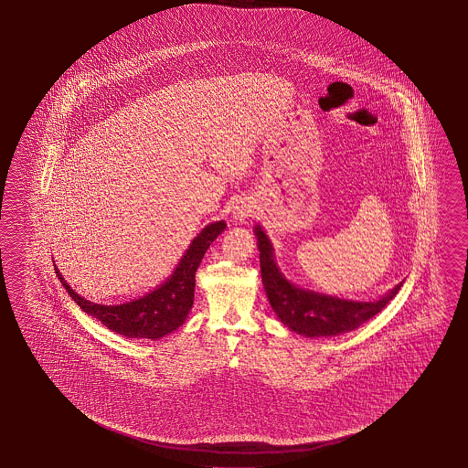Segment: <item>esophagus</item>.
Wrapping results in <instances>:
<instances>
[{
    "label": "esophagus",
    "mask_w": 468,
    "mask_h": 468,
    "mask_svg": "<svg viewBox=\"0 0 468 468\" xmlns=\"http://www.w3.org/2000/svg\"><path fill=\"white\" fill-rule=\"evenodd\" d=\"M254 216V206L249 203L247 199H239L238 203L232 207V218L236 221L242 222Z\"/></svg>",
    "instance_id": "esophagus-1"
}]
</instances>
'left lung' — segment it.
<instances>
[{
  "mask_svg": "<svg viewBox=\"0 0 468 468\" xmlns=\"http://www.w3.org/2000/svg\"><path fill=\"white\" fill-rule=\"evenodd\" d=\"M255 236L261 250V273L267 298L273 312L290 330L305 336H335L340 333L356 330L361 324L379 314L384 306L396 297L399 285L374 302H351L328 297L312 290L298 289L283 279L273 262L272 246L264 230L255 228Z\"/></svg>",
  "mask_w": 468,
  "mask_h": 468,
  "instance_id": "obj_1",
  "label": "left lung"
}]
</instances>
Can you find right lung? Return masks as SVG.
I'll use <instances>...</instances> for the list:
<instances>
[{"instance_id":"obj_1","label":"right lung","mask_w":468,"mask_h":468,"mask_svg":"<svg viewBox=\"0 0 468 468\" xmlns=\"http://www.w3.org/2000/svg\"><path fill=\"white\" fill-rule=\"evenodd\" d=\"M226 229V222L218 221L206 226L197 238L191 242L185 257L181 259L171 279L165 282L160 289L150 292L148 295L122 303V305H97L77 295L62 279L58 267L56 273L62 282L64 289L84 310L85 314L97 318L112 332L119 333L128 338H150L158 340L168 333L175 332L185 324L187 314L193 306L195 298V275L206 250L214 239Z\"/></svg>"}]
</instances>
